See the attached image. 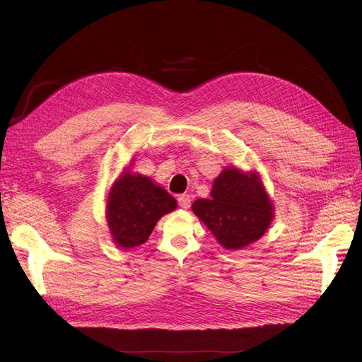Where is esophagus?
<instances>
[{
  "label": "esophagus",
  "instance_id": "esophagus-1",
  "mask_svg": "<svg viewBox=\"0 0 362 362\" xmlns=\"http://www.w3.org/2000/svg\"><path fill=\"white\" fill-rule=\"evenodd\" d=\"M178 204L181 208H184V210H187V208H190V196L189 194H180L178 196Z\"/></svg>",
  "mask_w": 362,
  "mask_h": 362
}]
</instances>
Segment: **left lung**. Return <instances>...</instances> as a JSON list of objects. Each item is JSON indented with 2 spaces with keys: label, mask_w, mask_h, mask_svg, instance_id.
I'll use <instances>...</instances> for the list:
<instances>
[{
  "label": "left lung",
  "mask_w": 362,
  "mask_h": 362,
  "mask_svg": "<svg viewBox=\"0 0 362 362\" xmlns=\"http://www.w3.org/2000/svg\"><path fill=\"white\" fill-rule=\"evenodd\" d=\"M193 213L222 247L238 250L257 242L270 226L275 205L257 170L225 168L213 181L210 199H196Z\"/></svg>",
  "instance_id": "obj_1"
}]
</instances>
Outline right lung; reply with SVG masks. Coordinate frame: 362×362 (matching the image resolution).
I'll use <instances>...</instances> for the list:
<instances>
[{
  "label": "right lung",
  "instance_id": "obj_1",
  "mask_svg": "<svg viewBox=\"0 0 362 362\" xmlns=\"http://www.w3.org/2000/svg\"><path fill=\"white\" fill-rule=\"evenodd\" d=\"M105 218L116 243L122 249L144 245L160 218L177 210V201L149 177L120 172L107 194Z\"/></svg>",
  "mask_w": 362,
  "mask_h": 362
}]
</instances>
